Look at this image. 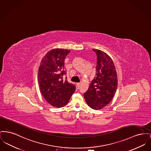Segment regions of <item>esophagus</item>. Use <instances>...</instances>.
<instances>
[{"instance_id":"obj_1","label":"esophagus","mask_w":151,"mask_h":151,"mask_svg":"<svg viewBox=\"0 0 151 151\" xmlns=\"http://www.w3.org/2000/svg\"><path fill=\"white\" fill-rule=\"evenodd\" d=\"M76 85H77V87H78V88H80V86H81L80 83H77V84H76Z\"/></svg>"}]
</instances>
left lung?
<instances>
[{
  "mask_svg": "<svg viewBox=\"0 0 151 151\" xmlns=\"http://www.w3.org/2000/svg\"><path fill=\"white\" fill-rule=\"evenodd\" d=\"M92 50L97 55L96 76L84 97L90 108L98 110L106 106L114 98L117 87V76L111 57L101 50Z\"/></svg>",
  "mask_w": 151,
  "mask_h": 151,
  "instance_id": "left-lung-1",
  "label": "left lung"
}]
</instances>
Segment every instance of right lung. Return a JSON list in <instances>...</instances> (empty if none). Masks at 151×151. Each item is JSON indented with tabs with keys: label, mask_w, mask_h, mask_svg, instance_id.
I'll return each instance as SVG.
<instances>
[{
	"label": "right lung",
	"mask_w": 151,
	"mask_h": 151,
	"mask_svg": "<svg viewBox=\"0 0 151 151\" xmlns=\"http://www.w3.org/2000/svg\"><path fill=\"white\" fill-rule=\"evenodd\" d=\"M70 50L54 48L42 58L38 70V82L41 93L52 106L61 108L69 101L76 90L75 85L63 81L64 60Z\"/></svg>",
	"instance_id": "obj_1"
}]
</instances>
